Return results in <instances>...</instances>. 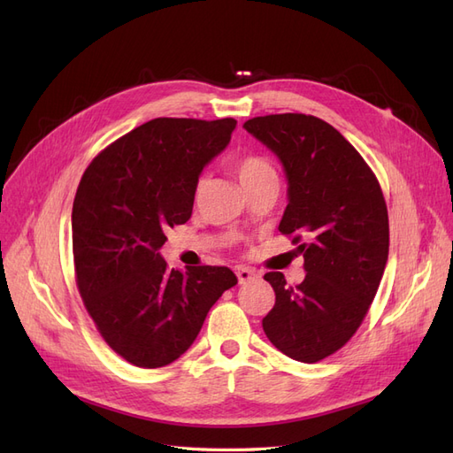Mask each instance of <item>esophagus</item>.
<instances>
[{
  "instance_id": "obj_1",
  "label": "esophagus",
  "mask_w": 453,
  "mask_h": 453,
  "mask_svg": "<svg viewBox=\"0 0 453 453\" xmlns=\"http://www.w3.org/2000/svg\"><path fill=\"white\" fill-rule=\"evenodd\" d=\"M236 276H238V281H240V283H250V281H253V280L258 278V273H257L255 270L248 268V266H238V268H236Z\"/></svg>"
}]
</instances>
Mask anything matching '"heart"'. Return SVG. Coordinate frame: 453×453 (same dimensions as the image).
Wrapping results in <instances>:
<instances>
[{
    "label": "heart",
    "instance_id": "heart-1",
    "mask_svg": "<svg viewBox=\"0 0 453 453\" xmlns=\"http://www.w3.org/2000/svg\"><path fill=\"white\" fill-rule=\"evenodd\" d=\"M234 172L245 190L255 187L260 181L270 180V177H278L273 164L266 157L255 155V153L240 157L234 162Z\"/></svg>",
    "mask_w": 453,
    "mask_h": 453
}]
</instances>
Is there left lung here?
<instances>
[{"label":"left lung","instance_id":"obj_1","mask_svg":"<svg viewBox=\"0 0 453 453\" xmlns=\"http://www.w3.org/2000/svg\"><path fill=\"white\" fill-rule=\"evenodd\" d=\"M243 128L281 160L289 181L280 232L304 255V281L265 280L276 304L263 319L287 357L318 363L346 346L372 304L389 255V219L374 172L328 122L303 113L255 117Z\"/></svg>","mask_w":453,"mask_h":453}]
</instances>
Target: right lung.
I'll use <instances>...</instances> for the list:
<instances>
[{
  "instance_id": "obj_1",
  "label": "right lung",
  "mask_w": 453,
  "mask_h": 453,
  "mask_svg": "<svg viewBox=\"0 0 453 453\" xmlns=\"http://www.w3.org/2000/svg\"><path fill=\"white\" fill-rule=\"evenodd\" d=\"M234 119L145 122L85 170L72 211L77 289L107 346L140 368L180 359L205 315L238 283L226 266L170 270L164 230L190 219L198 175L228 145Z\"/></svg>"
}]
</instances>
